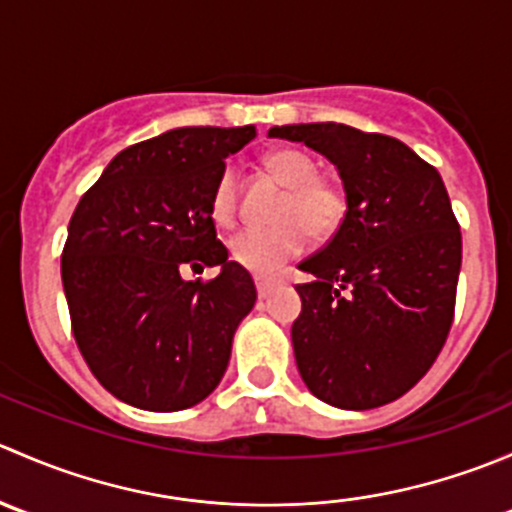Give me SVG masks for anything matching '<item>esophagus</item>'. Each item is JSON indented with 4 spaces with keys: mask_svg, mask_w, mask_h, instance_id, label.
<instances>
[{
    "mask_svg": "<svg viewBox=\"0 0 512 512\" xmlns=\"http://www.w3.org/2000/svg\"><path fill=\"white\" fill-rule=\"evenodd\" d=\"M255 285H257V294H260V299H265V297H270V292H272V282L270 280H265V277H257L255 280Z\"/></svg>",
    "mask_w": 512,
    "mask_h": 512,
    "instance_id": "obj_1",
    "label": "esophagus"
}]
</instances>
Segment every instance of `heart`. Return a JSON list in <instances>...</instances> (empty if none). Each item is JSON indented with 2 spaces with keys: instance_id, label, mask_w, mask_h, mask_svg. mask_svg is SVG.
<instances>
[{
  "instance_id": "heart-1",
  "label": "heart",
  "mask_w": 512,
  "mask_h": 512,
  "mask_svg": "<svg viewBox=\"0 0 512 512\" xmlns=\"http://www.w3.org/2000/svg\"><path fill=\"white\" fill-rule=\"evenodd\" d=\"M267 170L287 188L277 208L275 227H247L230 240V257L245 270L270 275L302 255L309 235L329 237L347 215V193L332 178L319 175V163L299 148H277L265 158ZM218 225L237 218V170L227 165L210 200Z\"/></svg>"
}]
</instances>
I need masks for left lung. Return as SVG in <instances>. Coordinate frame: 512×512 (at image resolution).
Instances as JSON below:
<instances>
[{"label": "left lung", "instance_id": "8db88e82", "mask_svg": "<svg viewBox=\"0 0 512 512\" xmlns=\"http://www.w3.org/2000/svg\"><path fill=\"white\" fill-rule=\"evenodd\" d=\"M332 160L347 215L299 262L292 347L324 404L364 411L404 396L443 349L456 307L461 227L433 165L406 143L344 123L270 128Z\"/></svg>", "mask_w": 512, "mask_h": 512}]
</instances>
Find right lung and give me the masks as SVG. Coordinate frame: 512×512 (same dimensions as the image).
<instances>
[{"label":"right lung","mask_w":512,"mask_h":512,"mask_svg":"<svg viewBox=\"0 0 512 512\" xmlns=\"http://www.w3.org/2000/svg\"><path fill=\"white\" fill-rule=\"evenodd\" d=\"M252 138V126H190L136 143L71 215L61 282L74 339L103 389L136 409L180 411L213 394L255 307V282L227 260L210 213L225 158ZM183 266L221 275L188 283Z\"/></svg>","instance_id":"obj_1"}]
</instances>
